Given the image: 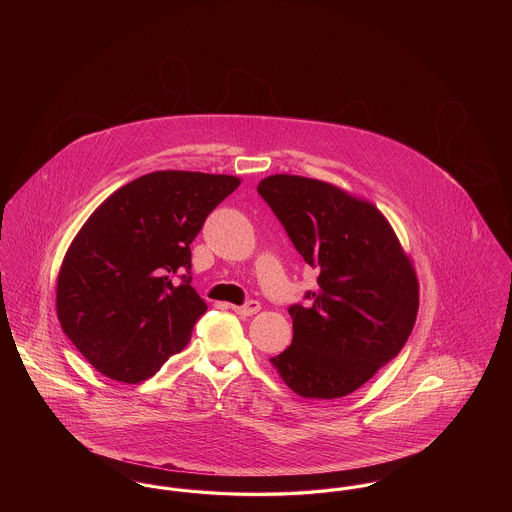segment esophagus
I'll use <instances>...</instances> for the list:
<instances>
[{
	"label": "esophagus",
	"mask_w": 512,
	"mask_h": 512,
	"mask_svg": "<svg viewBox=\"0 0 512 512\" xmlns=\"http://www.w3.org/2000/svg\"><path fill=\"white\" fill-rule=\"evenodd\" d=\"M234 309V313H238L240 317H251V315H257L259 311H261V303L259 301H249V303H245V305H236V307H232Z\"/></svg>",
	"instance_id": "1"
}]
</instances>
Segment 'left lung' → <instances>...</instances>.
Returning a JSON list of instances; mask_svg holds the SVG:
<instances>
[{
    "mask_svg": "<svg viewBox=\"0 0 512 512\" xmlns=\"http://www.w3.org/2000/svg\"><path fill=\"white\" fill-rule=\"evenodd\" d=\"M257 192L317 268L311 305L290 307L292 345L270 363L305 399L359 390L403 349L418 313V278L388 219L368 199L295 174H272Z\"/></svg>",
    "mask_w": 512,
    "mask_h": 512,
    "instance_id": "8db88e82",
    "label": "left lung"
}]
</instances>
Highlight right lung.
I'll list each match as a JSON object with an SVG mask.
<instances>
[{
  "label": "right lung",
  "mask_w": 512,
  "mask_h": 512,
  "mask_svg": "<svg viewBox=\"0 0 512 512\" xmlns=\"http://www.w3.org/2000/svg\"><path fill=\"white\" fill-rule=\"evenodd\" d=\"M240 182L230 174L149 172L82 224L59 268L55 309L63 332L103 376L138 384L188 345L207 311L190 286V244ZM184 269L176 287L171 276Z\"/></svg>",
  "instance_id": "1"
}]
</instances>
